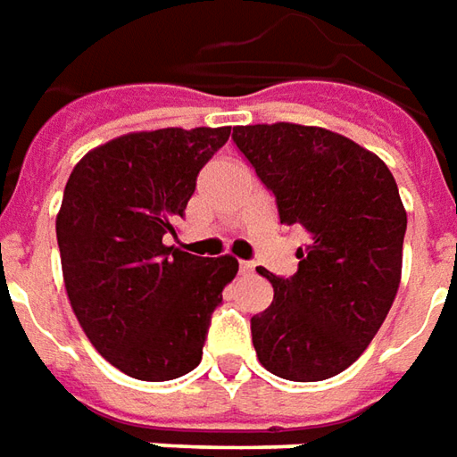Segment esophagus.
Returning <instances> with one entry per match:
<instances>
[{
	"instance_id": "esophagus-1",
	"label": "esophagus",
	"mask_w": 457,
	"mask_h": 457,
	"mask_svg": "<svg viewBox=\"0 0 457 457\" xmlns=\"http://www.w3.org/2000/svg\"><path fill=\"white\" fill-rule=\"evenodd\" d=\"M238 270H241L244 276H248V273L256 270V263H253V261H238Z\"/></svg>"
}]
</instances>
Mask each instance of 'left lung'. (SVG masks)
<instances>
[{
  "instance_id": "8db88e82",
  "label": "left lung",
  "mask_w": 457,
  "mask_h": 457,
  "mask_svg": "<svg viewBox=\"0 0 457 457\" xmlns=\"http://www.w3.org/2000/svg\"><path fill=\"white\" fill-rule=\"evenodd\" d=\"M234 141L273 191L278 219L303 226L298 270L278 278L270 306L251 319L261 366L313 383L338 376L378 333L401 286L405 209L373 151L320 127H234Z\"/></svg>"
}]
</instances>
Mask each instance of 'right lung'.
Instances as JSON below:
<instances>
[{"mask_svg":"<svg viewBox=\"0 0 457 457\" xmlns=\"http://www.w3.org/2000/svg\"><path fill=\"white\" fill-rule=\"evenodd\" d=\"M231 127L124 134L74 166L56 213L66 295L99 353L138 380H174L201 363L234 256L201 259L176 234L196 176Z\"/></svg>","mask_w":457,"mask_h":457,"instance_id":"add662e5","label":"right lung"}]
</instances>
